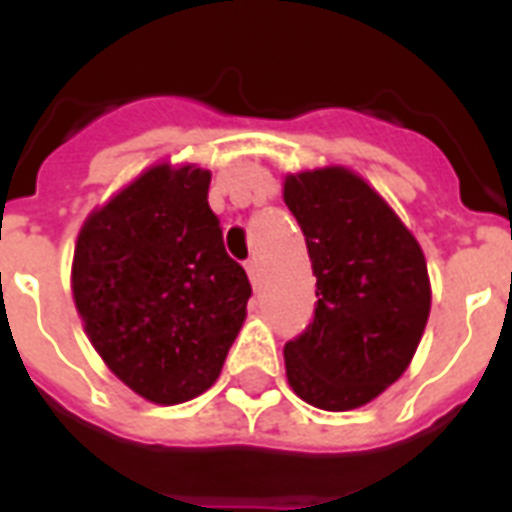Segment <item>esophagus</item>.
<instances>
[{
	"label": "esophagus",
	"mask_w": 512,
	"mask_h": 512,
	"mask_svg": "<svg viewBox=\"0 0 512 512\" xmlns=\"http://www.w3.org/2000/svg\"><path fill=\"white\" fill-rule=\"evenodd\" d=\"M244 268H247V273H249V281H252V284L257 287V281H260V263H257L255 257H252V260H247V265H244Z\"/></svg>",
	"instance_id": "obj_1"
}]
</instances>
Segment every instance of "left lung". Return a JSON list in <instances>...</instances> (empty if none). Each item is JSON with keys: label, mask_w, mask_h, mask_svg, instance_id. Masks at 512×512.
<instances>
[{"label": "left lung", "mask_w": 512, "mask_h": 512, "mask_svg": "<svg viewBox=\"0 0 512 512\" xmlns=\"http://www.w3.org/2000/svg\"><path fill=\"white\" fill-rule=\"evenodd\" d=\"M303 228L316 311L284 345L297 396L327 412L369 404L406 372L430 313L425 255L380 193L345 167L284 180Z\"/></svg>", "instance_id": "1"}]
</instances>
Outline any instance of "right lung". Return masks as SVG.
Here are the masks:
<instances>
[{"label": "right lung", "instance_id": "1", "mask_svg": "<svg viewBox=\"0 0 512 512\" xmlns=\"http://www.w3.org/2000/svg\"><path fill=\"white\" fill-rule=\"evenodd\" d=\"M209 172L156 164L84 220L71 289L108 369L154 404L212 388L247 319L244 268L209 209Z\"/></svg>", "mask_w": 512, "mask_h": 512}]
</instances>
